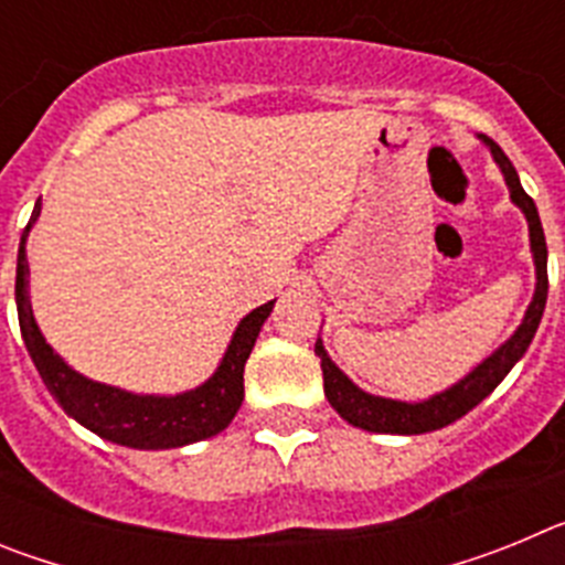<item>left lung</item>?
Instances as JSON below:
<instances>
[{
	"mask_svg": "<svg viewBox=\"0 0 565 565\" xmlns=\"http://www.w3.org/2000/svg\"><path fill=\"white\" fill-rule=\"evenodd\" d=\"M478 138L492 152V161L498 163L503 181H507L509 198L521 209L529 223V248H532V259H535V294H532V302H529L526 313H523L521 326L515 328V333L507 342L498 344L495 351L489 353L483 362H478L467 376L450 384L447 391L433 393L430 398H422V402H402V398H384L362 391L359 384H353L351 379L339 371L333 359L328 356L322 339H317L313 351H317L319 362H322V382H326L328 402H331V407L344 422L359 427V430L387 433V436H422V433L441 430L447 424L458 422V418L467 416L472 407H478L489 393L495 391L498 384L507 379V373L521 362V356L526 353L532 339H535L537 326H541L548 294V252L546 237H543L541 214H537L535 201L523 192L521 178H518L512 161L503 154V149L492 138H487V135H478Z\"/></svg>",
	"mask_w": 565,
	"mask_h": 565,
	"instance_id": "8db88e82",
	"label": "left lung"
}]
</instances>
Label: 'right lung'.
<instances>
[{
	"label": "right lung",
	"instance_id": "add662e5",
	"mask_svg": "<svg viewBox=\"0 0 565 565\" xmlns=\"http://www.w3.org/2000/svg\"><path fill=\"white\" fill-rule=\"evenodd\" d=\"M42 214V203H36L30 223L19 243L17 257V311L19 328H22L24 348L36 364L39 376L47 384L62 411L70 418H76L89 433L102 436L104 441L132 447V450H174L186 444L203 441L223 433L237 416L243 404V371L259 337V328L271 313L274 302L254 308L252 313L239 319L232 333L221 364L214 367L212 376L192 391L161 396V393H132L113 384L93 382L84 373L73 371L58 356L44 333L30 306V266H28V234Z\"/></svg>",
	"mask_w": 565,
	"mask_h": 565
}]
</instances>
